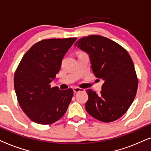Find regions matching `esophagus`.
<instances>
[{"instance_id":"esophagus-1","label":"esophagus","mask_w":151,"mask_h":151,"mask_svg":"<svg viewBox=\"0 0 151 151\" xmlns=\"http://www.w3.org/2000/svg\"><path fill=\"white\" fill-rule=\"evenodd\" d=\"M83 90H85L84 89H82V88H77V87H74L73 88V91L74 92H79L80 91H83Z\"/></svg>"}]
</instances>
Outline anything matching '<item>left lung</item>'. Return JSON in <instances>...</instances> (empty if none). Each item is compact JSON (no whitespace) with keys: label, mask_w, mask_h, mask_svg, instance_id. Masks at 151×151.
Instances as JSON below:
<instances>
[{"label":"left lung","mask_w":151,"mask_h":151,"mask_svg":"<svg viewBox=\"0 0 151 151\" xmlns=\"http://www.w3.org/2000/svg\"><path fill=\"white\" fill-rule=\"evenodd\" d=\"M74 46L89 55L94 74L104 81L100 94L91 89L86 90V111L103 122L119 119L130 108L138 87L129 54L116 42L99 35L81 38Z\"/></svg>","instance_id":"left-lung-1"}]
</instances>
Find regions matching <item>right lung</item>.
Instances as JSON below:
<instances>
[{"instance_id":"add662e5","label":"right lung","mask_w":151,"mask_h":151,"mask_svg":"<svg viewBox=\"0 0 151 151\" xmlns=\"http://www.w3.org/2000/svg\"><path fill=\"white\" fill-rule=\"evenodd\" d=\"M77 38L45 39L29 48L14 74V89L22 110L32 121L50 124L61 119L71 102L72 88L61 90L50 83Z\"/></svg>"}]
</instances>
